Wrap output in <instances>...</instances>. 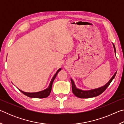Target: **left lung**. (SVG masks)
I'll return each instance as SVG.
<instances>
[{"label": "left lung", "instance_id": "left-lung-1", "mask_svg": "<svg viewBox=\"0 0 124 124\" xmlns=\"http://www.w3.org/2000/svg\"><path fill=\"white\" fill-rule=\"evenodd\" d=\"M113 46H114L115 52H116V51H115V47L114 44H113ZM116 72L115 73V74L112 77V78L110 79V80L109 81L106 85H104L102 87L98 88V89L90 90H88V91H83V90L77 89L74 84V81H73V80L72 79H70L71 83H72L73 93L75 96H77V97L81 98H91V97H96V96H99L102 93H103V92L106 90L107 88L109 86V85H110V83L112 82L113 80L114 79V78H115V75L116 74Z\"/></svg>", "mask_w": 124, "mask_h": 124}]
</instances>
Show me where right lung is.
<instances>
[{
    "mask_svg": "<svg viewBox=\"0 0 124 124\" xmlns=\"http://www.w3.org/2000/svg\"><path fill=\"white\" fill-rule=\"evenodd\" d=\"M61 70V69H59L57 71V72L56 73V74L54 75V76L52 78L51 82L50 83V85L46 89H45L44 90H43L41 91H39V92H24L22 91L21 90H20V91L25 95L27 96H28L29 97H31V98H46L48 97L50 95V92L51 91V89H52V83H53L54 81L55 78L57 75V73L60 72V71Z\"/></svg>",
    "mask_w": 124,
    "mask_h": 124,
    "instance_id": "right-lung-1",
    "label": "right lung"
}]
</instances>
